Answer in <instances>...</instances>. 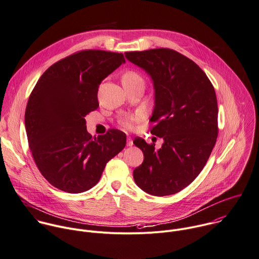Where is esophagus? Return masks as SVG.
Listing matches in <instances>:
<instances>
[{"mask_svg":"<svg viewBox=\"0 0 259 259\" xmlns=\"http://www.w3.org/2000/svg\"><path fill=\"white\" fill-rule=\"evenodd\" d=\"M133 145V140L131 137H127V146H132Z\"/></svg>","mask_w":259,"mask_h":259,"instance_id":"1","label":"esophagus"}]
</instances>
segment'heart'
Listing matches in <instances>:
<instances>
[{
  "instance_id": "b5f03b06",
  "label": "heart",
  "mask_w": 259,
  "mask_h": 259,
  "mask_svg": "<svg viewBox=\"0 0 259 259\" xmlns=\"http://www.w3.org/2000/svg\"><path fill=\"white\" fill-rule=\"evenodd\" d=\"M123 78H127V79H137V78H140V77H139L138 74H136V73H134V72H128V73H126V74L123 76ZM133 122H134V118L128 117V118L122 120L121 124H122V126H123L125 129H132V127H133Z\"/></svg>"
}]
</instances>
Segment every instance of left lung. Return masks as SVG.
<instances>
[{
    "instance_id": "obj_1",
    "label": "left lung",
    "mask_w": 259,
    "mask_h": 259,
    "mask_svg": "<svg viewBox=\"0 0 259 259\" xmlns=\"http://www.w3.org/2000/svg\"><path fill=\"white\" fill-rule=\"evenodd\" d=\"M143 69L154 89L151 134L163 139L158 150L137 137L144 155L134 169L139 188L154 196L175 194L187 187L205 165L218 137V102L206 74L192 60L169 49L127 52Z\"/></svg>"
}]
</instances>
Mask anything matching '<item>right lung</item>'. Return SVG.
<instances>
[{"mask_svg":"<svg viewBox=\"0 0 259 259\" xmlns=\"http://www.w3.org/2000/svg\"><path fill=\"white\" fill-rule=\"evenodd\" d=\"M124 63L123 54L85 50L52 65L35 84L25 129L33 159L54 187L68 193L90 190L107 162L125 147L122 131L93 137L85 121L99 108L102 81Z\"/></svg>","mask_w":259,"mask_h":259,"instance_id":"obj_1","label":"right lung"}]
</instances>
